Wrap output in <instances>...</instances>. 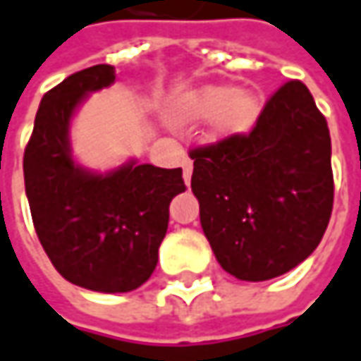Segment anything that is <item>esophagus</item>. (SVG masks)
Returning a JSON list of instances; mask_svg holds the SVG:
<instances>
[{
	"label": "esophagus",
	"mask_w": 361,
	"mask_h": 361,
	"mask_svg": "<svg viewBox=\"0 0 361 361\" xmlns=\"http://www.w3.org/2000/svg\"><path fill=\"white\" fill-rule=\"evenodd\" d=\"M192 171H193L192 159H183V180H185V183H190V180H192Z\"/></svg>",
	"instance_id": "obj_1"
}]
</instances>
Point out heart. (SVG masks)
Returning <instances> with one entry per match:
<instances>
[{"label": "heart", "instance_id": "obj_1", "mask_svg": "<svg viewBox=\"0 0 361 361\" xmlns=\"http://www.w3.org/2000/svg\"><path fill=\"white\" fill-rule=\"evenodd\" d=\"M259 109V97L250 90L233 92L228 85H207L185 99L183 116L190 119L214 118L218 135H233L250 130Z\"/></svg>", "mask_w": 361, "mask_h": 361}]
</instances>
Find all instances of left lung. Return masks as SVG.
I'll list each match as a JSON object with an SVG mask.
<instances>
[{
  "label": "left lung",
  "instance_id": "1",
  "mask_svg": "<svg viewBox=\"0 0 361 361\" xmlns=\"http://www.w3.org/2000/svg\"><path fill=\"white\" fill-rule=\"evenodd\" d=\"M192 192L219 266L266 281L302 264L334 207L328 121L302 81L266 102L250 133L190 149Z\"/></svg>",
  "mask_w": 361,
  "mask_h": 361
}]
</instances>
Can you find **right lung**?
<instances>
[{"label": "right lung", "instance_id": "add662e5", "mask_svg": "<svg viewBox=\"0 0 361 361\" xmlns=\"http://www.w3.org/2000/svg\"><path fill=\"white\" fill-rule=\"evenodd\" d=\"M114 80V66L99 63L49 90L23 154L25 193L45 254L66 280L104 293L131 292L149 280L169 202L185 192L181 168L130 161L102 176L73 164L69 119L85 95Z\"/></svg>", "mask_w": 361, "mask_h": 361}]
</instances>
